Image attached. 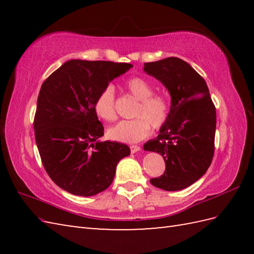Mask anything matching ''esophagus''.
<instances>
[{
	"label": "esophagus",
	"mask_w": 254,
	"mask_h": 254,
	"mask_svg": "<svg viewBox=\"0 0 254 254\" xmlns=\"http://www.w3.org/2000/svg\"><path fill=\"white\" fill-rule=\"evenodd\" d=\"M130 149H131V153L134 154V153L138 152V150H141V147L136 146V145H132V146H130Z\"/></svg>",
	"instance_id": "34e87169"
}]
</instances>
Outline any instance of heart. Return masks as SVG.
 Masks as SVG:
<instances>
[{
	"label": "heart",
	"mask_w": 254,
	"mask_h": 254,
	"mask_svg": "<svg viewBox=\"0 0 254 254\" xmlns=\"http://www.w3.org/2000/svg\"><path fill=\"white\" fill-rule=\"evenodd\" d=\"M126 87L139 100L134 115L137 118L117 123L108 130V136L113 141L132 144L146 138L150 133V126L155 130L164 127L169 120L171 107L166 97L154 95L153 86L142 77L133 76L127 79ZM95 111L102 120H116V90L113 85L108 84L99 91L95 100Z\"/></svg>",
	"instance_id": "obj_1"
}]
</instances>
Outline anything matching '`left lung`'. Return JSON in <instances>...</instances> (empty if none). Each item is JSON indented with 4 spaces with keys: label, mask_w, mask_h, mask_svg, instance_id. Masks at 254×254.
Instances as JSON below:
<instances>
[{
    "label": "left lung",
    "mask_w": 254,
    "mask_h": 254,
    "mask_svg": "<svg viewBox=\"0 0 254 254\" xmlns=\"http://www.w3.org/2000/svg\"><path fill=\"white\" fill-rule=\"evenodd\" d=\"M144 71L161 82L171 97L170 117L158 136L144 149L161 154L163 176L150 179L156 188L179 191L197 181L214 156L216 110L204 78L179 58L144 64Z\"/></svg>",
    "instance_id": "left-lung-1"
}]
</instances>
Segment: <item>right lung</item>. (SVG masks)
<instances>
[{
    "label": "right lung",
    "instance_id": "right-lung-1",
    "mask_svg": "<svg viewBox=\"0 0 254 254\" xmlns=\"http://www.w3.org/2000/svg\"><path fill=\"white\" fill-rule=\"evenodd\" d=\"M128 63L69 60L40 88L35 137L47 174L74 195L93 196L109 187L127 145L101 142L104 126L95 111L99 91L128 71Z\"/></svg>",
    "mask_w": 254,
    "mask_h": 254
}]
</instances>
